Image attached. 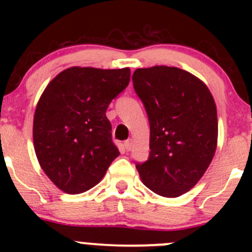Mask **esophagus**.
Returning a JSON list of instances; mask_svg holds the SVG:
<instances>
[{
	"mask_svg": "<svg viewBox=\"0 0 252 252\" xmlns=\"http://www.w3.org/2000/svg\"><path fill=\"white\" fill-rule=\"evenodd\" d=\"M124 147H126V151H130L131 147H133V140H131V139L126 140V142H124Z\"/></svg>",
	"mask_w": 252,
	"mask_h": 252,
	"instance_id": "obj_1",
	"label": "esophagus"
}]
</instances>
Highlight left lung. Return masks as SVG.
Masks as SVG:
<instances>
[{
	"label": "left lung",
	"mask_w": 252,
	"mask_h": 252,
	"mask_svg": "<svg viewBox=\"0 0 252 252\" xmlns=\"http://www.w3.org/2000/svg\"><path fill=\"white\" fill-rule=\"evenodd\" d=\"M134 90L150 122L149 159L136 164L141 182L164 197H178L201 179L215 156L217 108L206 84L177 67L139 68Z\"/></svg>",
	"instance_id": "8db88e82"
}]
</instances>
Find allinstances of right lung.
<instances>
[{"label": "right lung", "mask_w": 252, "mask_h": 252, "mask_svg": "<svg viewBox=\"0 0 252 252\" xmlns=\"http://www.w3.org/2000/svg\"><path fill=\"white\" fill-rule=\"evenodd\" d=\"M129 80V68L70 67L46 86L35 110L32 139L42 171L58 189H91L119 156L106 111Z\"/></svg>", "instance_id": "add662e5"}]
</instances>
